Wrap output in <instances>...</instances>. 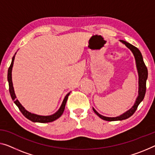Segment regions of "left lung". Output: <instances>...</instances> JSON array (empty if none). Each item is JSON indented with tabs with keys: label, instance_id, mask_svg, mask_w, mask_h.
I'll return each mask as SVG.
<instances>
[{
	"label": "left lung",
	"instance_id": "obj_1",
	"mask_svg": "<svg viewBox=\"0 0 155 155\" xmlns=\"http://www.w3.org/2000/svg\"><path fill=\"white\" fill-rule=\"evenodd\" d=\"M122 43H123L124 45L128 48H129L131 51V52L133 53L134 55L135 60H136V64H137V68L138 70V95L137 97V100H136V102L134 105L131 107L130 109L128 110L127 111L124 113L123 114L117 117H106L102 115H100L97 110L94 109V108H92L94 112L98 115L99 117L102 120L107 121H116V120H125L129 118V117H131L134 114L136 110H137L138 106L139 105V104L143 100L145 91H146V81L147 78V67L145 66L144 63L143 59V56L140 51L134 46L131 45V44H129L127 41L124 40H120Z\"/></svg>",
	"mask_w": 155,
	"mask_h": 155
}]
</instances>
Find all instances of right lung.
Masks as SVG:
<instances>
[{
  "mask_svg": "<svg viewBox=\"0 0 155 155\" xmlns=\"http://www.w3.org/2000/svg\"><path fill=\"white\" fill-rule=\"evenodd\" d=\"M16 54H17V53H15V55H14L12 58L11 64H10V68H9V69H8V81L9 83V91H10L11 97H12V100L14 101V102H15V104L17 106L18 109H19L20 111L22 113V114L24 115L27 119L30 120H31L32 122L46 123V122H53V121L55 120H57L58 118H59V117L62 115V114H63L67 100H68V96L70 95V92H69V93L67 94V95L64 97V100L63 101V103H62V104L61 106V107H60V108L58 109V110L55 112L54 114L51 115H47V116H45V115H39L37 114H31V112L28 111L26 109H25V108L23 107V106L20 104L19 101H18V100L17 99V97H16V95H15V91H14V87H13L12 81V67H13L14 61H15Z\"/></svg>",
  "mask_w": 155,
  "mask_h": 155,
  "instance_id": "add662e5",
  "label": "right lung"
}]
</instances>
